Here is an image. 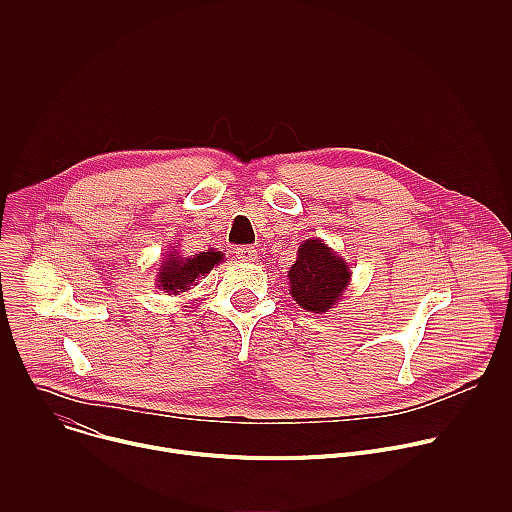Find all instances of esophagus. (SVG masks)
Masks as SVG:
<instances>
[{
	"label": "esophagus",
	"mask_w": 512,
	"mask_h": 512,
	"mask_svg": "<svg viewBox=\"0 0 512 512\" xmlns=\"http://www.w3.org/2000/svg\"><path fill=\"white\" fill-rule=\"evenodd\" d=\"M235 255H237V259H241V261H255V259H257V251H255V247H251V245H241V247H237V249H235Z\"/></svg>",
	"instance_id": "1"
}]
</instances>
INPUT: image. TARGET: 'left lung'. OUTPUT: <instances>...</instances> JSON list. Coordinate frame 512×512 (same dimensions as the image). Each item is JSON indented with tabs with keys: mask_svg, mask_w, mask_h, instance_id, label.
<instances>
[{
	"mask_svg": "<svg viewBox=\"0 0 512 512\" xmlns=\"http://www.w3.org/2000/svg\"><path fill=\"white\" fill-rule=\"evenodd\" d=\"M350 273L346 263L322 241L300 245L298 261L289 269V294L308 312H326L342 296Z\"/></svg>",
	"mask_w": 512,
	"mask_h": 512,
	"instance_id": "left-lung-1",
	"label": "left lung"
}]
</instances>
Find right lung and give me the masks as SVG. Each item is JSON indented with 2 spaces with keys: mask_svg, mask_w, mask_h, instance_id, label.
Returning <instances> with one entry per match:
<instances>
[{
  "mask_svg": "<svg viewBox=\"0 0 512 512\" xmlns=\"http://www.w3.org/2000/svg\"><path fill=\"white\" fill-rule=\"evenodd\" d=\"M221 259L223 257L218 251H206V253L194 255L190 259L170 253L168 259L160 267L158 289H166V291H170V294L186 291L200 275L208 273L214 267V263H218Z\"/></svg>",
  "mask_w": 512,
  "mask_h": 512,
  "instance_id": "1",
  "label": "right lung"
}]
</instances>
